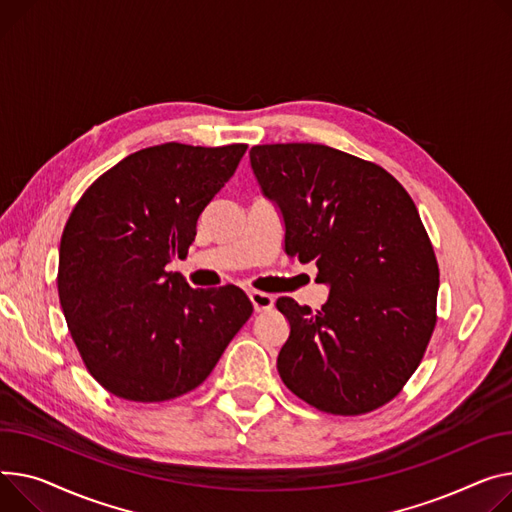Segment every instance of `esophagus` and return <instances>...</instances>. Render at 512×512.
Listing matches in <instances>:
<instances>
[{
  "mask_svg": "<svg viewBox=\"0 0 512 512\" xmlns=\"http://www.w3.org/2000/svg\"><path fill=\"white\" fill-rule=\"evenodd\" d=\"M249 300H251L253 309H255L257 313L269 311L271 306H274V296L267 294V292H259V290H251V292H249Z\"/></svg>",
  "mask_w": 512,
  "mask_h": 512,
  "instance_id": "esophagus-1",
  "label": "esophagus"
}]
</instances>
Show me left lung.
I'll return each instance as SVG.
<instances>
[{"label":"left lung","mask_w":512,"mask_h":512,"mask_svg":"<svg viewBox=\"0 0 512 512\" xmlns=\"http://www.w3.org/2000/svg\"><path fill=\"white\" fill-rule=\"evenodd\" d=\"M253 175L284 218L286 255L315 261L321 311L278 298L290 335L284 385L321 412L358 416L391 401L436 325L438 263L416 203L385 168L321 144L253 146Z\"/></svg>","instance_id":"1"}]
</instances>
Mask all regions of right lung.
I'll return each mask as SVG.
<instances>
[{
  "label": "right lung",
  "instance_id": "1",
  "mask_svg": "<svg viewBox=\"0 0 512 512\" xmlns=\"http://www.w3.org/2000/svg\"><path fill=\"white\" fill-rule=\"evenodd\" d=\"M245 144L168 142L123 158L80 197L59 245L57 290L74 344L109 393L168 401L208 379L253 313L236 286L193 290L185 259L197 220Z\"/></svg>",
  "mask_w": 512,
  "mask_h": 512
}]
</instances>
